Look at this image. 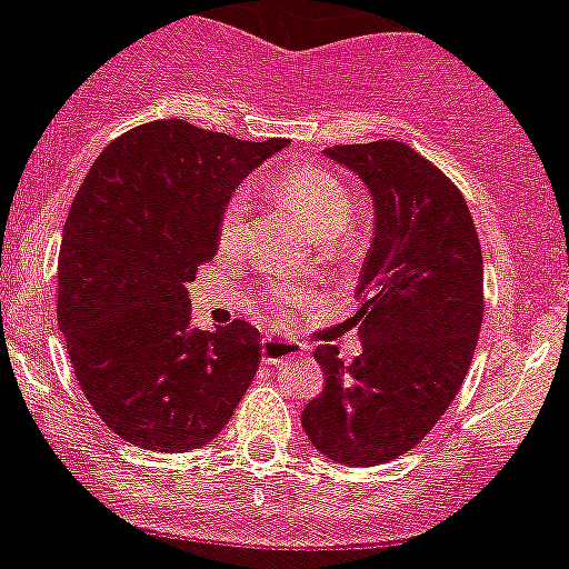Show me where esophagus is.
<instances>
[{
	"mask_svg": "<svg viewBox=\"0 0 569 569\" xmlns=\"http://www.w3.org/2000/svg\"><path fill=\"white\" fill-rule=\"evenodd\" d=\"M303 343L283 338H266L263 340V360L266 363H286V360L303 358Z\"/></svg>",
	"mask_w": 569,
	"mask_h": 569,
	"instance_id": "1",
	"label": "esophagus"
}]
</instances>
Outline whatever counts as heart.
Masks as SVG:
<instances>
[{
	"label": "heart",
	"instance_id": "1",
	"mask_svg": "<svg viewBox=\"0 0 569 569\" xmlns=\"http://www.w3.org/2000/svg\"><path fill=\"white\" fill-rule=\"evenodd\" d=\"M271 191L303 220V226L318 243H335L340 234H346L355 220V211H358L346 182L338 174H332L329 168L315 166V162L286 168L283 174L274 177ZM246 209H249L246 197L240 194H234L223 206V214L217 223V237H220L223 249H231L243 237ZM269 300L278 312H289V309L303 303V291L274 286V289H269Z\"/></svg>",
	"mask_w": 569,
	"mask_h": 569
}]
</instances>
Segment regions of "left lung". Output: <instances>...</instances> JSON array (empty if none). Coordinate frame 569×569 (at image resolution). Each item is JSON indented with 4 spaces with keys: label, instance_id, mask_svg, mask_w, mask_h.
<instances>
[{
    "label": "left lung",
    "instance_id": "8db88e82",
    "mask_svg": "<svg viewBox=\"0 0 569 569\" xmlns=\"http://www.w3.org/2000/svg\"><path fill=\"white\" fill-rule=\"evenodd\" d=\"M367 182L375 237L360 271L363 352L315 349L326 387L303 429L320 456L375 467L409 452L461 392L483 320V260L461 191L398 140L323 151Z\"/></svg>",
    "mask_w": 569,
    "mask_h": 569
}]
</instances>
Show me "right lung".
Listing matches in <instances>:
<instances>
[{"label": "right lung", "instance_id": "add662e5", "mask_svg": "<svg viewBox=\"0 0 569 569\" xmlns=\"http://www.w3.org/2000/svg\"><path fill=\"white\" fill-rule=\"evenodd\" d=\"M280 148L157 120L88 171L62 229L57 320L82 395L128 443L200 449L257 375L260 332L246 320L194 329L186 286L217 254L237 186Z\"/></svg>", "mask_w": 569, "mask_h": 569}]
</instances>
